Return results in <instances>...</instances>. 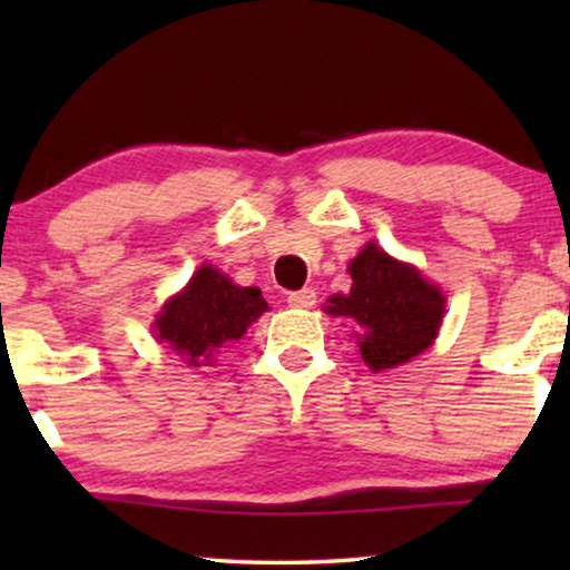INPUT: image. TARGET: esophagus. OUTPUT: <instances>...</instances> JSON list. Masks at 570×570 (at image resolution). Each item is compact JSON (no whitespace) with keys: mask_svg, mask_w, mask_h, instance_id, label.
Masks as SVG:
<instances>
[{"mask_svg":"<svg viewBox=\"0 0 570 570\" xmlns=\"http://www.w3.org/2000/svg\"><path fill=\"white\" fill-rule=\"evenodd\" d=\"M287 306H291V308H314L316 306V293L311 291V287L287 293Z\"/></svg>","mask_w":570,"mask_h":570,"instance_id":"esophagus-1","label":"esophagus"}]
</instances>
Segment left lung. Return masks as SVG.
Returning <instances> with one entry per match:
<instances>
[{
    "instance_id": "8db88e82",
    "label": "left lung",
    "mask_w": 570,
    "mask_h": 570,
    "mask_svg": "<svg viewBox=\"0 0 570 570\" xmlns=\"http://www.w3.org/2000/svg\"><path fill=\"white\" fill-rule=\"evenodd\" d=\"M347 272L350 293L332 295L324 311L355 322L357 347L371 371L396 368L433 345L446 308L439 285L376 244H365Z\"/></svg>"
}]
</instances>
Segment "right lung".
Instances as JSON below:
<instances>
[{"label": "right lung", "mask_w": 570, "mask_h": 570, "mask_svg": "<svg viewBox=\"0 0 570 570\" xmlns=\"http://www.w3.org/2000/svg\"><path fill=\"white\" fill-rule=\"evenodd\" d=\"M259 287H238L220 269L202 264L189 285L155 318V340L166 342L184 363L213 365V357L267 311Z\"/></svg>", "instance_id": "add662e5"}]
</instances>
